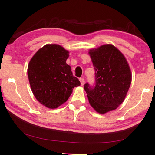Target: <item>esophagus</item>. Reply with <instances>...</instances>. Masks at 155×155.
Returning <instances> with one entry per match:
<instances>
[{
	"mask_svg": "<svg viewBox=\"0 0 155 155\" xmlns=\"http://www.w3.org/2000/svg\"><path fill=\"white\" fill-rule=\"evenodd\" d=\"M80 83H81V85L83 86L84 84V78H80Z\"/></svg>",
	"mask_w": 155,
	"mask_h": 155,
	"instance_id": "1",
	"label": "esophagus"
}]
</instances>
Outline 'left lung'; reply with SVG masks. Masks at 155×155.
Instances as JSON below:
<instances>
[{
	"mask_svg": "<svg viewBox=\"0 0 155 155\" xmlns=\"http://www.w3.org/2000/svg\"><path fill=\"white\" fill-rule=\"evenodd\" d=\"M95 71V85L84 84L89 102L97 112L105 114L122 104L130 86L132 75L126 58L112 44L90 50Z\"/></svg>",
	"mask_w": 155,
	"mask_h": 155,
	"instance_id": "1",
	"label": "left lung"
}]
</instances>
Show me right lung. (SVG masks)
<instances>
[{"label": "right lung", "mask_w": 155, "mask_h": 155, "mask_svg": "<svg viewBox=\"0 0 155 155\" xmlns=\"http://www.w3.org/2000/svg\"><path fill=\"white\" fill-rule=\"evenodd\" d=\"M68 51L58 44H46L29 61L27 75L35 98L49 109L65 103L74 87L80 85L66 63Z\"/></svg>", "instance_id": "right-lung-1"}]
</instances>
